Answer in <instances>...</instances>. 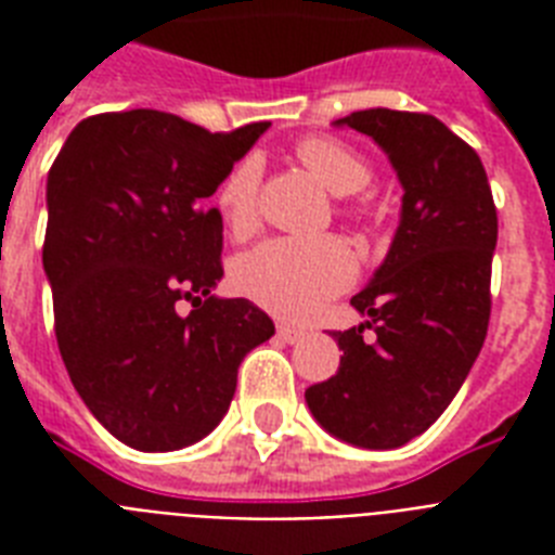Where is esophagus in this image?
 I'll list each match as a JSON object with an SVG mask.
<instances>
[{
	"label": "esophagus",
	"instance_id": "34e87169",
	"mask_svg": "<svg viewBox=\"0 0 555 555\" xmlns=\"http://www.w3.org/2000/svg\"><path fill=\"white\" fill-rule=\"evenodd\" d=\"M279 337L285 339L287 346H296V343H302L305 339V331L294 328V325H279Z\"/></svg>",
	"mask_w": 555,
	"mask_h": 555
}]
</instances>
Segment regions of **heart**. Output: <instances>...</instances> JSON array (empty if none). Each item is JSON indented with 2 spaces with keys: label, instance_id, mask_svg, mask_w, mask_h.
Listing matches in <instances>:
<instances>
[{
  "label": "heart",
  "instance_id": "1",
  "mask_svg": "<svg viewBox=\"0 0 555 555\" xmlns=\"http://www.w3.org/2000/svg\"><path fill=\"white\" fill-rule=\"evenodd\" d=\"M296 158L334 195H354L371 181V164L334 138H305ZM256 158H242L216 190L218 212L233 235H250L259 218ZM357 276V256L343 238H270L233 264V285L250 302L285 320H311Z\"/></svg>",
  "mask_w": 555,
  "mask_h": 555
}]
</instances>
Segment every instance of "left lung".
Segmentation results:
<instances>
[{
  "instance_id": "obj_1",
  "label": "left lung",
  "mask_w": 555,
  "mask_h": 555,
  "mask_svg": "<svg viewBox=\"0 0 555 555\" xmlns=\"http://www.w3.org/2000/svg\"><path fill=\"white\" fill-rule=\"evenodd\" d=\"M337 126L386 152L403 207L386 259L351 299L369 320L334 334L337 374L305 400L334 438L397 449L438 421L481 351L499 216L478 152L438 117L365 108ZM365 327L375 331L371 344Z\"/></svg>"
}]
</instances>
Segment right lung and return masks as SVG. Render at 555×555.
<instances>
[{"label":"right lung","instance_id":"add662e5","mask_svg":"<svg viewBox=\"0 0 555 555\" xmlns=\"http://www.w3.org/2000/svg\"><path fill=\"white\" fill-rule=\"evenodd\" d=\"M268 126L207 132L155 108L108 112L74 126L48 172L56 346L126 447L172 452L209 435L247 351L276 331L250 299L212 296L224 224L207 207Z\"/></svg>","mask_w":555,"mask_h":555}]
</instances>
